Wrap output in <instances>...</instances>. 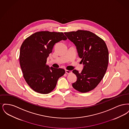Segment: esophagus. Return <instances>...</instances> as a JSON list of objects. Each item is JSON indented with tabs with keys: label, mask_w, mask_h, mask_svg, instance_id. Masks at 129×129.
Masks as SVG:
<instances>
[{
	"label": "esophagus",
	"mask_w": 129,
	"mask_h": 129,
	"mask_svg": "<svg viewBox=\"0 0 129 129\" xmlns=\"http://www.w3.org/2000/svg\"><path fill=\"white\" fill-rule=\"evenodd\" d=\"M65 73H66V74H71L72 72V71H69V70H65Z\"/></svg>",
	"instance_id": "obj_1"
}]
</instances>
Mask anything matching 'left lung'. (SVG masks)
<instances>
[{
	"label": "left lung",
	"mask_w": 129,
	"mask_h": 129,
	"mask_svg": "<svg viewBox=\"0 0 129 129\" xmlns=\"http://www.w3.org/2000/svg\"><path fill=\"white\" fill-rule=\"evenodd\" d=\"M64 34L76 46L84 65L81 73L73 70L77 79L73 87L82 93L90 91L98 86L106 72L109 61L106 44L102 39L89 31L78 30Z\"/></svg>",
	"instance_id": "obj_1"
}]
</instances>
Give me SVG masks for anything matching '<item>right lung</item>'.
<instances>
[{
	"label": "right lung",
	"instance_id": "right-lung-1",
	"mask_svg": "<svg viewBox=\"0 0 129 129\" xmlns=\"http://www.w3.org/2000/svg\"><path fill=\"white\" fill-rule=\"evenodd\" d=\"M67 39L63 32L43 31L27 37L21 45L19 61L25 81L35 92L48 94L53 91L57 80L65 71L49 67L47 58L55 43Z\"/></svg>",
	"mask_w": 129,
	"mask_h": 129
}]
</instances>
